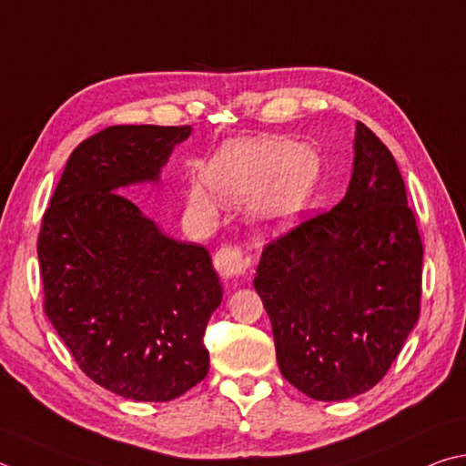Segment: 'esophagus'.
<instances>
[{
    "label": "esophagus",
    "instance_id": "1",
    "mask_svg": "<svg viewBox=\"0 0 466 466\" xmlns=\"http://www.w3.org/2000/svg\"><path fill=\"white\" fill-rule=\"evenodd\" d=\"M214 267L219 277L226 279V281H236V279H240L247 273L248 258L242 255L240 248L222 247L214 255Z\"/></svg>",
    "mask_w": 466,
    "mask_h": 466
}]
</instances>
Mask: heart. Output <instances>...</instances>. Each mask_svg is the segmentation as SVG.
I'll list each match as a JSON object with an SVG mask.
<instances>
[{
    "label": "heart",
    "mask_w": 466,
    "mask_h": 466,
    "mask_svg": "<svg viewBox=\"0 0 466 466\" xmlns=\"http://www.w3.org/2000/svg\"><path fill=\"white\" fill-rule=\"evenodd\" d=\"M318 181V158L298 142L257 137L232 140L218 152L208 177L187 187L189 208L216 219L219 201L230 208L250 204V218L262 232H283L298 222Z\"/></svg>",
    "instance_id": "heart-1"
}]
</instances>
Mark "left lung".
Instances as JSON below:
<instances>
[{
    "label": "left lung",
    "mask_w": 466,
    "mask_h": 466,
    "mask_svg": "<svg viewBox=\"0 0 466 466\" xmlns=\"http://www.w3.org/2000/svg\"><path fill=\"white\" fill-rule=\"evenodd\" d=\"M421 258L395 158L357 122L340 204L270 242L258 262L281 375L318 401L373 389L418 321Z\"/></svg>",
    "instance_id": "1"
}]
</instances>
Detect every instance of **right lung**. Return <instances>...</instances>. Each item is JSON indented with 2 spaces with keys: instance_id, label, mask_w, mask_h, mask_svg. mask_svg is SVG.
I'll return each mask as SVG.
<instances>
[{
  "instance_id": "obj_1",
  "label": "right lung",
  "mask_w": 466,
  "mask_h": 466,
  "mask_svg": "<svg viewBox=\"0 0 466 466\" xmlns=\"http://www.w3.org/2000/svg\"><path fill=\"white\" fill-rule=\"evenodd\" d=\"M191 126H112L73 150L42 218L45 311L79 369L134 401H171L209 370L204 332L222 303L209 252L142 214Z\"/></svg>"
}]
</instances>
